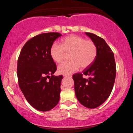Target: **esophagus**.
I'll return each instance as SVG.
<instances>
[{"label": "esophagus", "mask_w": 133, "mask_h": 133, "mask_svg": "<svg viewBox=\"0 0 133 133\" xmlns=\"http://www.w3.org/2000/svg\"><path fill=\"white\" fill-rule=\"evenodd\" d=\"M64 77H71V76H70V75H69V76H67V75H64L63 76Z\"/></svg>", "instance_id": "1"}]
</instances>
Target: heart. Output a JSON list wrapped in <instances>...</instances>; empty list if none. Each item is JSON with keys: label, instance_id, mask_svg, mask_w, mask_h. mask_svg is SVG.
<instances>
[{"label": "heart", "instance_id": "1", "mask_svg": "<svg viewBox=\"0 0 133 133\" xmlns=\"http://www.w3.org/2000/svg\"><path fill=\"white\" fill-rule=\"evenodd\" d=\"M70 62L58 67L60 74L69 75L77 71L80 66L85 68L91 64L97 55V49L91 40H85L77 35H70L63 39L60 44H53L50 49L51 58L56 63H62L66 54H70Z\"/></svg>", "mask_w": 133, "mask_h": 133}]
</instances>
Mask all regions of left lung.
<instances>
[{
    "label": "left lung",
    "mask_w": 133,
    "mask_h": 133,
    "mask_svg": "<svg viewBox=\"0 0 133 133\" xmlns=\"http://www.w3.org/2000/svg\"><path fill=\"white\" fill-rule=\"evenodd\" d=\"M85 34L95 44L97 55L91 64L73 76L75 94L81 104L89 109L102 104L111 94L115 82L116 66L114 56L107 43L102 37L91 33ZM90 77L85 79L82 75Z\"/></svg>",
    "instance_id": "8db88e82"
}]
</instances>
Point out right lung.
Instances as JSON below:
<instances>
[{
    "mask_svg": "<svg viewBox=\"0 0 133 133\" xmlns=\"http://www.w3.org/2000/svg\"><path fill=\"white\" fill-rule=\"evenodd\" d=\"M61 36L56 32L36 36L24 45L18 58L20 89L29 104L39 111H49L59 102L63 76L53 75L57 68L50 49Z\"/></svg>",
    "mask_w": 133,
    "mask_h": 133,
    "instance_id": "add662e5",
    "label": "right lung"
}]
</instances>
